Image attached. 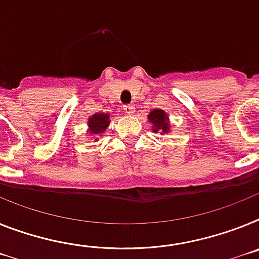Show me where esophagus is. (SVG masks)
<instances>
[{
  "label": "esophagus",
  "instance_id": "34e87169",
  "mask_svg": "<svg viewBox=\"0 0 259 259\" xmlns=\"http://www.w3.org/2000/svg\"><path fill=\"white\" fill-rule=\"evenodd\" d=\"M123 112H125L126 114H133V113L136 112V105H133V104H127V105L123 106Z\"/></svg>",
  "mask_w": 259,
  "mask_h": 259
}]
</instances>
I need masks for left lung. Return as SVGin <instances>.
<instances>
[{"label":"left lung","mask_w":259,"mask_h":259,"mask_svg":"<svg viewBox=\"0 0 259 259\" xmlns=\"http://www.w3.org/2000/svg\"><path fill=\"white\" fill-rule=\"evenodd\" d=\"M147 118H149L150 122L153 123V132L158 133L160 130L163 134L168 133V130H170V122H168V116H167L164 110H151L149 116H147Z\"/></svg>","instance_id":"left-lung-1"}]
</instances>
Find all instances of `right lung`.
Masks as SVG:
<instances>
[{
  "instance_id": "1",
  "label": "right lung",
  "mask_w": 259,
  "mask_h": 259,
  "mask_svg": "<svg viewBox=\"0 0 259 259\" xmlns=\"http://www.w3.org/2000/svg\"><path fill=\"white\" fill-rule=\"evenodd\" d=\"M109 114L106 113H96L88 118V133L92 136H100L109 126Z\"/></svg>"
}]
</instances>
